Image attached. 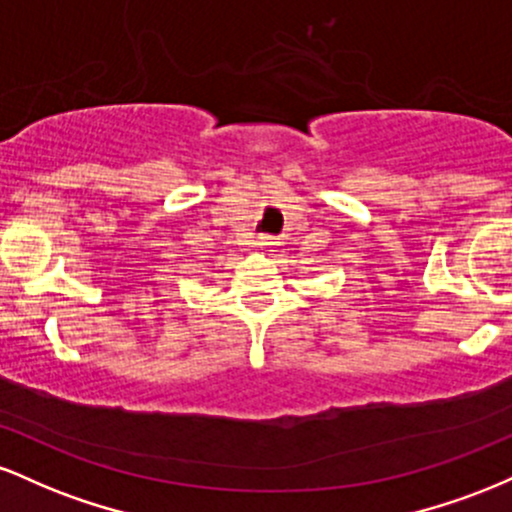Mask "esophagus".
Listing matches in <instances>:
<instances>
[{
	"mask_svg": "<svg viewBox=\"0 0 512 512\" xmlns=\"http://www.w3.org/2000/svg\"><path fill=\"white\" fill-rule=\"evenodd\" d=\"M255 245H257V248H260V250H269V248H274L276 240L269 238V236H260V238H257Z\"/></svg>",
	"mask_w": 512,
	"mask_h": 512,
	"instance_id": "34e87169",
	"label": "esophagus"
}]
</instances>
